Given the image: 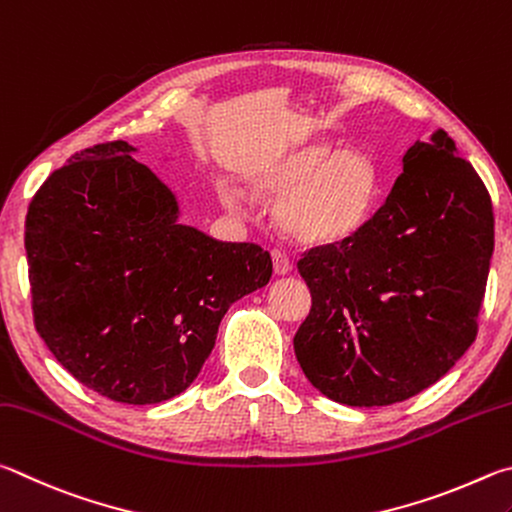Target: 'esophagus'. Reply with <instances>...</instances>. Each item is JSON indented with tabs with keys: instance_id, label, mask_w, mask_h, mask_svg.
Wrapping results in <instances>:
<instances>
[{
	"instance_id": "1",
	"label": "esophagus",
	"mask_w": 512,
	"mask_h": 512,
	"mask_svg": "<svg viewBox=\"0 0 512 512\" xmlns=\"http://www.w3.org/2000/svg\"><path fill=\"white\" fill-rule=\"evenodd\" d=\"M272 261H274V274L285 276V274L292 272V261H290V256L285 254V251L274 249L272 251Z\"/></svg>"
}]
</instances>
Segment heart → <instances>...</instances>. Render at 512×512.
Returning a JSON list of instances; mask_svg holds the SVG:
<instances>
[{
	"instance_id": "obj_1",
	"label": "heart",
	"mask_w": 512,
	"mask_h": 512,
	"mask_svg": "<svg viewBox=\"0 0 512 512\" xmlns=\"http://www.w3.org/2000/svg\"><path fill=\"white\" fill-rule=\"evenodd\" d=\"M254 191L276 204V220L301 245H339L355 238L375 209L380 175L362 150L335 141H312L254 175ZM220 200L233 211L245 206V195L229 182L218 184Z\"/></svg>"
}]
</instances>
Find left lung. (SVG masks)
<instances>
[{
    "label": "left lung",
    "instance_id": "1",
    "mask_svg": "<svg viewBox=\"0 0 512 512\" xmlns=\"http://www.w3.org/2000/svg\"><path fill=\"white\" fill-rule=\"evenodd\" d=\"M355 238L303 254L312 294L294 335L303 373L348 407H387L438 382L477 337L495 249L486 184L445 130L416 141Z\"/></svg>",
    "mask_w": 512,
    "mask_h": 512
}]
</instances>
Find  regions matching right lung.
Instances as JSON below:
<instances>
[{"mask_svg":"<svg viewBox=\"0 0 512 512\" xmlns=\"http://www.w3.org/2000/svg\"><path fill=\"white\" fill-rule=\"evenodd\" d=\"M132 152L98 143L53 170L24 247L53 357L98 396L155 405L191 387L224 312L270 283L272 258L179 222L175 193Z\"/></svg>","mask_w":512,"mask_h":512,"instance_id":"1","label":"right lung"}]
</instances>
